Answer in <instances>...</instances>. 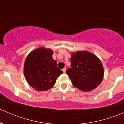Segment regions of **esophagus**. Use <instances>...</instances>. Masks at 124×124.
Returning a JSON list of instances; mask_svg holds the SVG:
<instances>
[{
  "label": "esophagus",
  "mask_w": 124,
  "mask_h": 124,
  "mask_svg": "<svg viewBox=\"0 0 124 124\" xmlns=\"http://www.w3.org/2000/svg\"><path fill=\"white\" fill-rule=\"evenodd\" d=\"M62 71H63L64 73H66V68H64V69H62Z\"/></svg>",
  "instance_id": "1"
}]
</instances>
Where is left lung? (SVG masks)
Listing matches in <instances>:
<instances>
[{
  "mask_svg": "<svg viewBox=\"0 0 124 124\" xmlns=\"http://www.w3.org/2000/svg\"><path fill=\"white\" fill-rule=\"evenodd\" d=\"M71 68L66 73L75 87L82 91H90L101 82L104 69L101 62L95 55L88 51L71 54Z\"/></svg>",
  "mask_w": 124,
  "mask_h": 124,
  "instance_id": "8db88e82",
  "label": "left lung"
}]
</instances>
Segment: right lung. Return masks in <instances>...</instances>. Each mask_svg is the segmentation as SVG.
<instances>
[{
	"label": "right lung",
	"instance_id": "add662e5",
	"mask_svg": "<svg viewBox=\"0 0 124 124\" xmlns=\"http://www.w3.org/2000/svg\"><path fill=\"white\" fill-rule=\"evenodd\" d=\"M53 54L52 49L40 48L31 51L25 59L24 76L28 84L36 90L43 91L53 88L57 77L63 73L57 67Z\"/></svg>",
	"mask_w": 124,
	"mask_h": 124
}]
</instances>
